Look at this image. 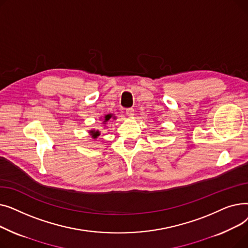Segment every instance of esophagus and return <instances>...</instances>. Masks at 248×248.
Masks as SVG:
<instances>
[{"instance_id": "esophagus-1", "label": "esophagus", "mask_w": 248, "mask_h": 248, "mask_svg": "<svg viewBox=\"0 0 248 248\" xmlns=\"http://www.w3.org/2000/svg\"><path fill=\"white\" fill-rule=\"evenodd\" d=\"M125 113H126L127 116H134V114H135V109H134V108H127L126 111H125Z\"/></svg>"}]
</instances>
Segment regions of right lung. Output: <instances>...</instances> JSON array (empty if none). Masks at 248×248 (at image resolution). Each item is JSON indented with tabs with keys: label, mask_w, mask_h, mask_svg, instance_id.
<instances>
[{
	"label": "right lung",
	"mask_w": 248,
	"mask_h": 248,
	"mask_svg": "<svg viewBox=\"0 0 248 248\" xmlns=\"http://www.w3.org/2000/svg\"><path fill=\"white\" fill-rule=\"evenodd\" d=\"M111 119H116V117L112 114V113H108V114H106V115H103V116H101L100 117V120H101V123H102V124H104L106 125L107 124H108V122H109ZM88 134L90 135V137L93 138V139H97L99 136H100V131L99 129H90V131H88Z\"/></svg>",
	"instance_id": "1"
}]
</instances>
